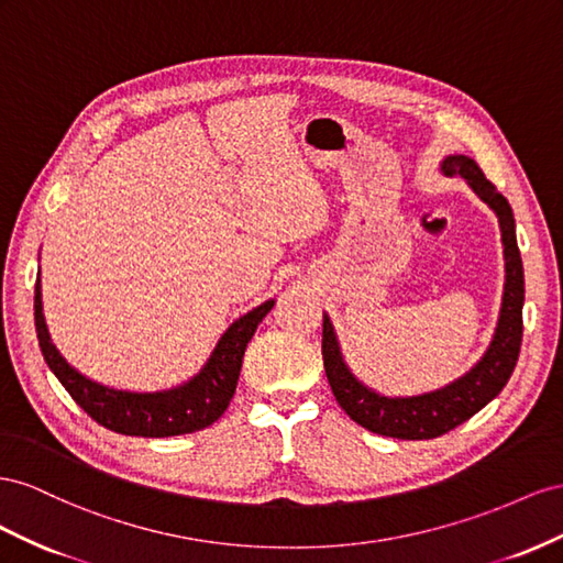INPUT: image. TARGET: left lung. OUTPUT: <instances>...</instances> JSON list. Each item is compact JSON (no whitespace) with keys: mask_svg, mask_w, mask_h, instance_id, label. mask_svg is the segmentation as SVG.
<instances>
[{"mask_svg":"<svg viewBox=\"0 0 563 563\" xmlns=\"http://www.w3.org/2000/svg\"><path fill=\"white\" fill-rule=\"evenodd\" d=\"M445 176H462L476 196L497 217L505 245V292L493 342L481 361L455 382L420 396H382L356 379L344 363L340 342L328 313H323V365L336 404L353 422L391 439L422 441L467 422L503 391L519 361L523 336V264L517 245V229L507 198L486 179L467 155H448L441 163Z\"/></svg>","mask_w":563,"mask_h":563,"instance_id":"8db88e82","label":"left lung"}]
</instances>
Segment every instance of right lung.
I'll return each instance as SVG.
<instances>
[{
  "label": "right lung",
  "instance_id": "add662e5",
  "mask_svg": "<svg viewBox=\"0 0 563 563\" xmlns=\"http://www.w3.org/2000/svg\"><path fill=\"white\" fill-rule=\"evenodd\" d=\"M273 303L276 301L268 299L250 313L240 316L221 334L212 356L200 367V373L179 384V387L165 391H122L79 375L52 344L42 313L40 276L35 285V328L46 365L52 367V373L66 387L75 404L91 420L110 431L124 433V437L165 439L210 427L229 408L235 394L240 367H243L247 342L252 340L256 325L273 309Z\"/></svg>",
  "mask_w": 563,
  "mask_h": 563
}]
</instances>
